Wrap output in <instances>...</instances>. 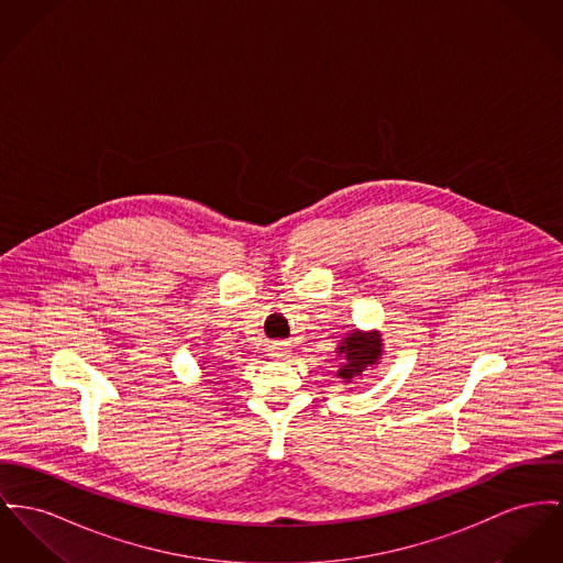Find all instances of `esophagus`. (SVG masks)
<instances>
[{
    "label": "esophagus",
    "mask_w": 563,
    "mask_h": 563,
    "mask_svg": "<svg viewBox=\"0 0 563 563\" xmlns=\"http://www.w3.org/2000/svg\"><path fill=\"white\" fill-rule=\"evenodd\" d=\"M268 352H271V356H273V358H282V356H286V354H288V347H286L284 343H273V345L268 347Z\"/></svg>",
    "instance_id": "esophagus-1"
}]
</instances>
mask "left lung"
Returning a JSON list of instances; mask_svg holds the SVG:
<instances>
[{
  "instance_id": "left-lung-1",
  "label": "left lung",
  "mask_w": 563,
  "mask_h": 563,
  "mask_svg": "<svg viewBox=\"0 0 563 563\" xmlns=\"http://www.w3.org/2000/svg\"><path fill=\"white\" fill-rule=\"evenodd\" d=\"M382 338L377 331L363 333V331H352L347 338L341 339V345L338 347L339 356L345 358L341 365L338 375L345 382L356 379L358 375L367 367H374L382 356Z\"/></svg>"
}]
</instances>
